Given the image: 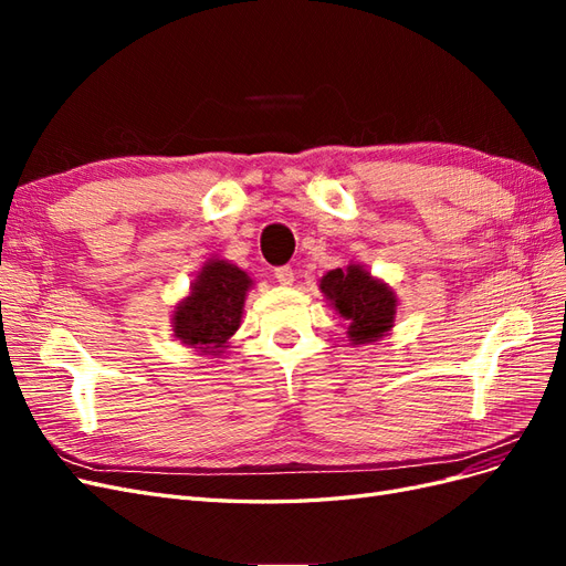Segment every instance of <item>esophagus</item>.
Here are the masks:
<instances>
[{
    "label": "esophagus",
    "instance_id": "1",
    "mask_svg": "<svg viewBox=\"0 0 566 566\" xmlns=\"http://www.w3.org/2000/svg\"><path fill=\"white\" fill-rule=\"evenodd\" d=\"M273 276H276V281H279L281 285H293V281H295V271L290 269V266H279V269H276V273H273Z\"/></svg>",
    "mask_w": 566,
    "mask_h": 566
}]
</instances>
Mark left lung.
Here are the masks:
<instances>
[{
	"instance_id": "left-lung-1",
	"label": "left lung",
	"mask_w": 566,
	"mask_h": 566,
	"mask_svg": "<svg viewBox=\"0 0 566 566\" xmlns=\"http://www.w3.org/2000/svg\"><path fill=\"white\" fill-rule=\"evenodd\" d=\"M321 293L342 318L349 321L347 335L352 345H370L394 328L397 295L385 281L373 279L361 264L325 273Z\"/></svg>"
}]
</instances>
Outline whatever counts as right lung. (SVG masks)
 Here are the masks:
<instances>
[{
    "instance_id": "right-lung-1",
    "label": "right lung",
    "mask_w": 566,
    "mask_h": 566,
    "mask_svg": "<svg viewBox=\"0 0 566 566\" xmlns=\"http://www.w3.org/2000/svg\"><path fill=\"white\" fill-rule=\"evenodd\" d=\"M252 279L227 260L205 262L191 293L175 306L172 328L186 347L221 354L241 328L245 295Z\"/></svg>"
}]
</instances>
